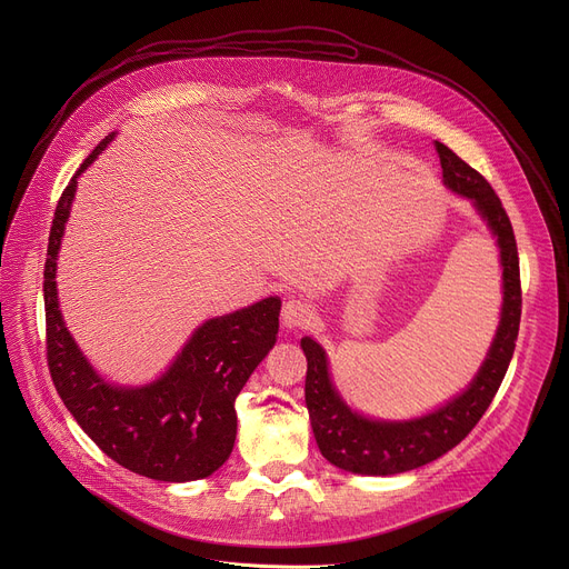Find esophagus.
<instances>
[{
  "mask_svg": "<svg viewBox=\"0 0 569 569\" xmlns=\"http://www.w3.org/2000/svg\"><path fill=\"white\" fill-rule=\"evenodd\" d=\"M281 319L288 329H308L315 323L317 319V312L315 308L308 303V301H301V299H290L283 303V310H281Z\"/></svg>",
  "mask_w": 569,
  "mask_h": 569,
  "instance_id": "1",
  "label": "esophagus"
}]
</instances>
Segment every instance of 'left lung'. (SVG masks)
I'll return each instance as SVG.
<instances>
[{
  "mask_svg": "<svg viewBox=\"0 0 569 569\" xmlns=\"http://www.w3.org/2000/svg\"><path fill=\"white\" fill-rule=\"evenodd\" d=\"M435 148L441 159L443 184L472 200L498 238L505 288L500 327L468 389L446 402L443 408L410 421H376L353 412L331 382L327 353L315 340H301L308 360L306 408L319 452L333 466L358 475L408 472L439 459L463 441L481 415L489 410L505 380L518 340L522 290L511 220L489 182L441 141H435Z\"/></svg>",
  "mask_w": 569,
  "mask_h": 569,
  "instance_id": "1",
  "label": "left lung"
}]
</instances>
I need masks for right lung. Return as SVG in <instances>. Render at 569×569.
<instances>
[{
    "label": "right lung",
    "instance_id": "right-lung-1",
    "mask_svg": "<svg viewBox=\"0 0 569 569\" xmlns=\"http://www.w3.org/2000/svg\"><path fill=\"white\" fill-rule=\"evenodd\" d=\"M108 134L64 187L49 233L44 263L47 365L64 408L119 466L159 481L209 477L236 441L233 402L279 333L281 299L207 319L169 371L143 387H114L86 360L69 336L56 290V261L76 193V178L112 141Z\"/></svg>",
    "mask_w": 569,
    "mask_h": 569
}]
</instances>
